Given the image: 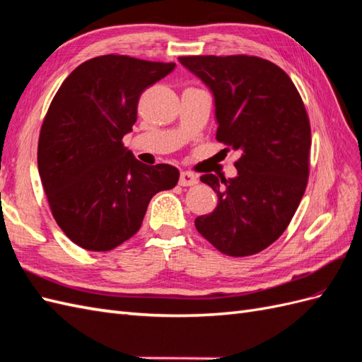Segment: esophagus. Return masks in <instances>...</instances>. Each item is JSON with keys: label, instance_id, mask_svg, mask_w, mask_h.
Wrapping results in <instances>:
<instances>
[{"label": "esophagus", "instance_id": "obj_1", "mask_svg": "<svg viewBox=\"0 0 362 362\" xmlns=\"http://www.w3.org/2000/svg\"><path fill=\"white\" fill-rule=\"evenodd\" d=\"M199 183V177L196 174H192L189 171H182L180 173V179H179V185L182 187H194V185Z\"/></svg>", "mask_w": 362, "mask_h": 362}]
</instances>
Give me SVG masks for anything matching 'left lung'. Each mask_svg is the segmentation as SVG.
I'll return each instance as SVG.
<instances>
[{"instance_id": "8db88e82", "label": "left lung", "mask_w": 362, "mask_h": 362, "mask_svg": "<svg viewBox=\"0 0 362 362\" xmlns=\"http://www.w3.org/2000/svg\"><path fill=\"white\" fill-rule=\"evenodd\" d=\"M179 61L214 95L217 141L242 153L237 177H200L218 203L196 218V228L220 252L254 255L284 233L308 187V111L292 79L267 59L208 54Z\"/></svg>"}]
</instances>
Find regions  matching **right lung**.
I'll return each mask as SVG.
<instances>
[{"label": "right lung", "instance_id": "1", "mask_svg": "<svg viewBox=\"0 0 362 362\" xmlns=\"http://www.w3.org/2000/svg\"><path fill=\"white\" fill-rule=\"evenodd\" d=\"M174 67L104 54L82 62L54 95L40 133L38 171L58 226L82 249L105 252L127 242L153 196L177 185V168L144 165L122 144L142 91Z\"/></svg>", "mask_w": 362, "mask_h": 362}]
</instances>
